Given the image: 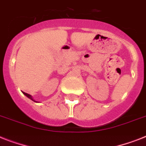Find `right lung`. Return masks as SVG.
Returning a JSON list of instances; mask_svg holds the SVG:
<instances>
[{
    "instance_id": "1",
    "label": "right lung",
    "mask_w": 146,
    "mask_h": 146,
    "mask_svg": "<svg viewBox=\"0 0 146 146\" xmlns=\"http://www.w3.org/2000/svg\"><path fill=\"white\" fill-rule=\"evenodd\" d=\"M23 93L25 94V96H27V98H30V99L33 100V98H32V97H31V95H29V94L26 93V92H23ZM33 101H34V100H33Z\"/></svg>"
}]
</instances>
